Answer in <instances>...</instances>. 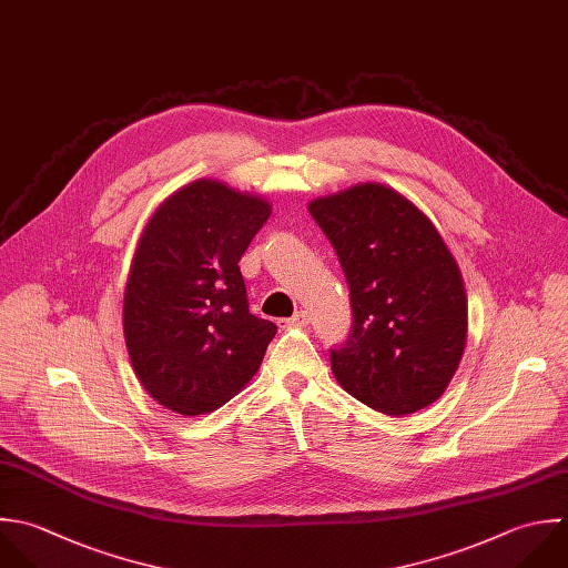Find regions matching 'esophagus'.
Here are the masks:
<instances>
[{"label":"esophagus","instance_id":"1","mask_svg":"<svg viewBox=\"0 0 568 568\" xmlns=\"http://www.w3.org/2000/svg\"><path fill=\"white\" fill-rule=\"evenodd\" d=\"M281 323H283V327H307L310 325V314L305 310H301L292 318H285Z\"/></svg>","mask_w":568,"mask_h":568}]
</instances>
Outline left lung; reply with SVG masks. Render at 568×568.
I'll use <instances>...</instances> for the list:
<instances>
[{"instance_id": "8db88e82", "label": "left lung", "mask_w": 568, "mask_h": 568, "mask_svg": "<svg viewBox=\"0 0 568 568\" xmlns=\"http://www.w3.org/2000/svg\"><path fill=\"white\" fill-rule=\"evenodd\" d=\"M307 207L349 285L352 334L329 354L336 381L387 416L429 407L467 343V294L454 254L436 225L383 183H358Z\"/></svg>"}]
</instances>
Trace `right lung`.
<instances>
[{
  "instance_id": "add662e5",
  "label": "right lung",
  "mask_w": 568,
  "mask_h": 568,
  "mask_svg": "<svg viewBox=\"0 0 568 568\" xmlns=\"http://www.w3.org/2000/svg\"><path fill=\"white\" fill-rule=\"evenodd\" d=\"M272 205L196 179L148 219L123 292V336L143 389L165 409L201 416L258 372L276 325L250 314L239 261Z\"/></svg>"
}]
</instances>
